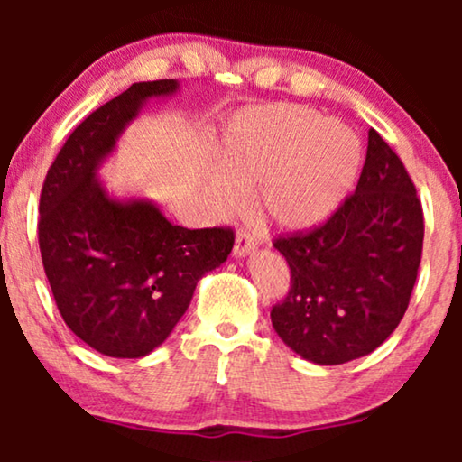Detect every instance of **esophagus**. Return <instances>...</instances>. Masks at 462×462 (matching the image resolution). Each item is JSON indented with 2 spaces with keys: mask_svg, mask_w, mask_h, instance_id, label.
Here are the masks:
<instances>
[{
  "mask_svg": "<svg viewBox=\"0 0 462 462\" xmlns=\"http://www.w3.org/2000/svg\"><path fill=\"white\" fill-rule=\"evenodd\" d=\"M254 248H256V237L252 236L248 229H239L237 236H236V245H233V252H236V256L250 254V252Z\"/></svg>",
  "mask_w": 462,
  "mask_h": 462,
  "instance_id": "esophagus-1",
  "label": "esophagus"
}]
</instances>
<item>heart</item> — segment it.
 I'll use <instances>...</instances> for the list:
<instances>
[{"instance_id": "obj_1", "label": "heart", "mask_w": 462, "mask_h": 462, "mask_svg": "<svg viewBox=\"0 0 462 462\" xmlns=\"http://www.w3.org/2000/svg\"><path fill=\"white\" fill-rule=\"evenodd\" d=\"M359 143L346 125L300 105L258 106L239 119L220 157L212 191L220 206L242 204L254 189L263 218L309 229L330 217L356 180Z\"/></svg>"}]
</instances>
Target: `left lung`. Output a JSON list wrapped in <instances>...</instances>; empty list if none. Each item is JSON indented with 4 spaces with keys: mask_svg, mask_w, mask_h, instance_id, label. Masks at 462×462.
Segmentation results:
<instances>
[{
    "mask_svg": "<svg viewBox=\"0 0 462 462\" xmlns=\"http://www.w3.org/2000/svg\"><path fill=\"white\" fill-rule=\"evenodd\" d=\"M425 220L400 155L374 128L356 191L324 223L273 239L290 267L275 332L313 364L368 356L400 324L419 275Z\"/></svg>",
    "mask_w": 462,
    "mask_h": 462,
    "instance_id": "obj_1",
    "label": "left lung"
}]
</instances>
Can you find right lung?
I'll list each match as a JSON object with an SVG mask.
<instances>
[{"label":"right lung","instance_id":"obj_1","mask_svg":"<svg viewBox=\"0 0 462 462\" xmlns=\"http://www.w3.org/2000/svg\"><path fill=\"white\" fill-rule=\"evenodd\" d=\"M174 90V79L141 81L92 111L42 187L37 236L56 307L75 337L109 357H143L162 345L199 277L236 242L231 226L185 229L153 204H119L98 185L100 160L143 100Z\"/></svg>","mask_w":462,"mask_h":462}]
</instances>
